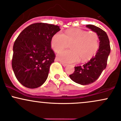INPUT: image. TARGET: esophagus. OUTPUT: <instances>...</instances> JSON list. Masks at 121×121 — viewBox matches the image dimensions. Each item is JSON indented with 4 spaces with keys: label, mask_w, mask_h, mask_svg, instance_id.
<instances>
[{
    "label": "esophagus",
    "mask_w": 121,
    "mask_h": 121,
    "mask_svg": "<svg viewBox=\"0 0 121 121\" xmlns=\"http://www.w3.org/2000/svg\"><path fill=\"white\" fill-rule=\"evenodd\" d=\"M56 60L57 61H59V60H58V59H56ZM60 63H61V64L62 65H63L64 66V67H66V66L67 65V64L66 63H64V62H62V61H60Z\"/></svg>",
    "instance_id": "obj_1"
}]
</instances>
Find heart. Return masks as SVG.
Returning a JSON list of instances; mask_svg holds the SVG:
<instances>
[{
	"label": "heart",
	"instance_id": "1",
	"mask_svg": "<svg viewBox=\"0 0 121 121\" xmlns=\"http://www.w3.org/2000/svg\"><path fill=\"white\" fill-rule=\"evenodd\" d=\"M71 43L70 51L61 50L67 43ZM51 46L56 52L58 53L57 58L65 63H76L81 59L86 61L95 55L99 48V38L94 31L82 29L67 30L64 34L57 33L51 39Z\"/></svg>",
	"mask_w": 121,
	"mask_h": 121
}]
</instances>
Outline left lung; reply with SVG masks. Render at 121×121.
Segmentation results:
<instances>
[{
    "mask_svg": "<svg viewBox=\"0 0 121 121\" xmlns=\"http://www.w3.org/2000/svg\"><path fill=\"white\" fill-rule=\"evenodd\" d=\"M86 26L96 33L100 42L96 55L83 66L75 67L74 72L69 75L71 80L81 85L91 84L97 80L107 66L110 53L109 39L105 31L92 25Z\"/></svg>",
    "mask_w": 121,
    "mask_h": 121,
    "instance_id": "8db88e82",
    "label": "left lung"
}]
</instances>
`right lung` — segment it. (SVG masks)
I'll use <instances>...</instances> for the list:
<instances>
[{"mask_svg": "<svg viewBox=\"0 0 121 121\" xmlns=\"http://www.w3.org/2000/svg\"><path fill=\"white\" fill-rule=\"evenodd\" d=\"M60 30L57 25L35 23L26 27L17 37L13 46L12 68L23 86L36 88L47 79L56 57L51 39Z\"/></svg>", "mask_w": 121, "mask_h": 121, "instance_id": "right-lung-1", "label": "right lung"}]
</instances>
